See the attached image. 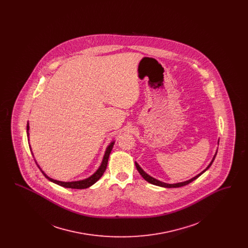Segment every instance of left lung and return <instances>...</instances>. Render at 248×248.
<instances>
[{
	"label": "left lung",
	"mask_w": 248,
	"mask_h": 248,
	"mask_svg": "<svg viewBox=\"0 0 248 248\" xmlns=\"http://www.w3.org/2000/svg\"><path fill=\"white\" fill-rule=\"evenodd\" d=\"M219 142V140H218V141L217 143ZM217 150L216 151V154L214 155V157H213L212 161L210 162V164L207 165V167L204 169V170H202V172H201L200 174H198L197 176H195V177H192V178H190L189 180H186V181H183V182H178V183H174V184H169V183H165V182H163V181H160V180H158V179H156V178H154V177H151L150 175H148L143 169H142L141 167H140V165H139L137 162H135V165H136V167H137V169H138V171L140 172V174L141 175L142 177L146 180V181H148L149 183H151V184H154V185H156V186H159V187H163V188H179V187H182V186H186V185H188L189 184L190 182H192L193 180H195V179H197L198 177H200L201 175H202L206 170H208V168L212 165L213 162H214V160H215V158H216V155H217Z\"/></svg>",
	"instance_id": "8db88e82"
}]
</instances>
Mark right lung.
Segmentation results:
<instances>
[{
	"mask_svg": "<svg viewBox=\"0 0 248 248\" xmlns=\"http://www.w3.org/2000/svg\"><path fill=\"white\" fill-rule=\"evenodd\" d=\"M29 130H30V125H29V123H28V125H27V136H28V140L30 141V134H29ZM115 144V140H112L110 142L108 147L106 148V151H105V154L103 156V159H102V162L99 165V167L96 169V171L94 172L93 175H91L90 177H86L84 179H81V180H75V181H60V180H57V179H54V178H51L50 177H48L47 175L45 173V171L42 170V168L40 167V165L37 164V161L35 159V163L37 165L39 166L40 170L42 171V173L45 175V177L47 178L48 180H50L51 182L55 183V184H58L61 187H64V188H70V189H86V188H89L91 187L92 185H94V183L100 178V177L103 176L105 170H106L107 165H108V157H109V154L111 153V150L113 148ZM30 149L31 151V147L30 145ZM31 154H32V151H31ZM34 157V155H33Z\"/></svg>",
	"mask_w": 248,
	"mask_h": 248,
	"instance_id": "right-lung-1",
	"label": "right lung"
}]
</instances>
